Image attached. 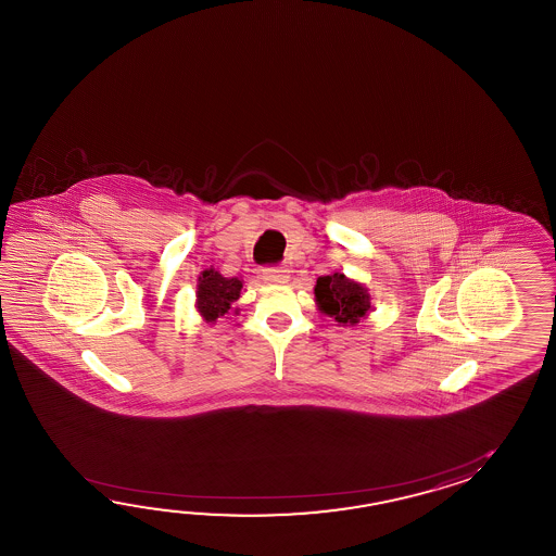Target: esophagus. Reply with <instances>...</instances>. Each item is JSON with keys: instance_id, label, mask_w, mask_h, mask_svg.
<instances>
[{"instance_id": "esophagus-1", "label": "esophagus", "mask_w": 556, "mask_h": 556, "mask_svg": "<svg viewBox=\"0 0 556 556\" xmlns=\"http://www.w3.org/2000/svg\"><path fill=\"white\" fill-rule=\"evenodd\" d=\"M262 278H264L266 282L283 283L290 278V274H288V270H286L283 266H268V268L262 270Z\"/></svg>"}]
</instances>
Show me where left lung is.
Listing matches in <instances>:
<instances>
[{
  "instance_id": "1",
  "label": "left lung",
  "mask_w": 556,
  "mask_h": 556,
  "mask_svg": "<svg viewBox=\"0 0 556 556\" xmlns=\"http://www.w3.org/2000/svg\"><path fill=\"white\" fill-rule=\"evenodd\" d=\"M316 302L324 314L338 324H357L369 309V295L362 283L348 280L343 274L319 276L316 288Z\"/></svg>"
}]
</instances>
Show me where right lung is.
Listing matches in <instances>:
<instances>
[{
  "instance_id": "add662e5",
  "label": "right lung",
  "mask_w": 556,
  "mask_h": 556,
  "mask_svg": "<svg viewBox=\"0 0 556 556\" xmlns=\"http://www.w3.org/2000/svg\"><path fill=\"white\" fill-rule=\"evenodd\" d=\"M242 282L238 278H225L216 270H204L199 278V290H197V307L202 318L214 321L225 316L230 309V304L240 298Z\"/></svg>"
}]
</instances>
